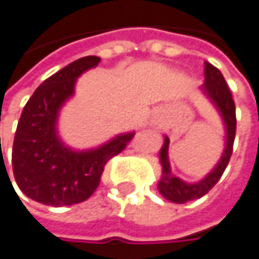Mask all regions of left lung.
Segmentation results:
<instances>
[{
	"label": "left lung",
	"mask_w": 259,
	"mask_h": 259,
	"mask_svg": "<svg viewBox=\"0 0 259 259\" xmlns=\"http://www.w3.org/2000/svg\"><path fill=\"white\" fill-rule=\"evenodd\" d=\"M200 92L212 103V106L217 109L219 115L222 116L225 125V150L215 167L203 179L197 182H187L173 175L168 159L170 140L167 135L164 137V146L159 150V162L162 167V175L158 182V190L161 196H164L167 200L173 203H187L190 200H196L205 196L219 182L232 155V146H234L235 128H237L235 103L223 74L208 62L205 63V83L200 86Z\"/></svg>",
	"instance_id": "8db88e82"
}]
</instances>
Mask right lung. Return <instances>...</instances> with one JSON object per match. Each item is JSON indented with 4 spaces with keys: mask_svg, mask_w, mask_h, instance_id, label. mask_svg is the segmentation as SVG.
Here are the masks:
<instances>
[{
    "mask_svg": "<svg viewBox=\"0 0 259 259\" xmlns=\"http://www.w3.org/2000/svg\"><path fill=\"white\" fill-rule=\"evenodd\" d=\"M100 60L97 56H86L48 77L34 91L21 113L12 165L19 190L34 202L48 206L84 202L97 190L104 164L135 135V132L119 134L88 150L66 146L59 135L60 109L74 95L77 78L95 68Z\"/></svg>",
    "mask_w": 259,
    "mask_h": 259,
    "instance_id": "right-lung-1",
    "label": "right lung"
}]
</instances>
